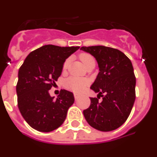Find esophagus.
Here are the masks:
<instances>
[{
  "mask_svg": "<svg viewBox=\"0 0 157 157\" xmlns=\"http://www.w3.org/2000/svg\"><path fill=\"white\" fill-rule=\"evenodd\" d=\"M74 97H75V100H77L78 98H79L80 95L78 94H74Z\"/></svg>",
  "mask_w": 157,
  "mask_h": 157,
  "instance_id": "34e87169",
  "label": "esophagus"
}]
</instances>
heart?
Segmentation results:
<instances>
[{
	"mask_svg": "<svg viewBox=\"0 0 157 157\" xmlns=\"http://www.w3.org/2000/svg\"><path fill=\"white\" fill-rule=\"evenodd\" d=\"M79 59H81V61L82 62L83 64L86 65L91 60H94V57L91 56L90 54L86 53V52H82L79 55ZM69 63V59H67L64 61L63 65V68L67 69L68 67ZM64 85L66 88L68 90L74 91V92H82L86 89V87L88 85V81L85 78H82L76 77V76H71L68 78H67L65 80Z\"/></svg>",
	"mask_w": 157,
	"mask_h": 157,
	"instance_id": "1",
	"label": "heart"
}]
</instances>
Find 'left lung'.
Instances as JSON below:
<instances>
[{
  "label": "left lung",
  "mask_w": 157,
  "mask_h": 157,
  "mask_svg": "<svg viewBox=\"0 0 157 157\" xmlns=\"http://www.w3.org/2000/svg\"><path fill=\"white\" fill-rule=\"evenodd\" d=\"M82 50L97 59L100 72L90 88L99 93L90 98V107L83 111L88 123L101 131H111L125 123L135 101L136 78L130 59L111 47L83 46ZM103 99L99 101V97Z\"/></svg>",
  "instance_id": "8db88e82"
}]
</instances>
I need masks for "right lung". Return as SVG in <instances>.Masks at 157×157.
<instances>
[{"label":"right lung","mask_w":157,"mask_h":157,"mask_svg":"<svg viewBox=\"0 0 157 157\" xmlns=\"http://www.w3.org/2000/svg\"><path fill=\"white\" fill-rule=\"evenodd\" d=\"M78 48L43 45L30 52L20 67L16 85L18 108L32 128L50 132L64 122L75 102L73 93L61 90L54 99L48 90L56 85L67 58Z\"/></svg>","instance_id":"add662e5"}]
</instances>
